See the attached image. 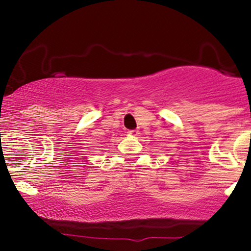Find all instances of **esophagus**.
Segmentation results:
<instances>
[{"mask_svg": "<svg viewBox=\"0 0 251 251\" xmlns=\"http://www.w3.org/2000/svg\"><path fill=\"white\" fill-rule=\"evenodd\" d=\"M129 133V136H132V137H136V136H138V131H137V130H130V131L128 132Z\"/></svg>", "mask_w": 251, "mask_h": 251, "instance_id": "obj_1", "label": "esophagus"}]
</instances>
